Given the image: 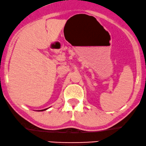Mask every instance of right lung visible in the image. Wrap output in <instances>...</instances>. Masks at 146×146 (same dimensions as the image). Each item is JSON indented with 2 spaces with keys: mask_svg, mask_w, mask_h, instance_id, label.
I'll return each instance as SVG.
<instances>
[{
  "mask_svg": "<svg viewBox=\"0 0 146 146\" xmlns=\"http://www.w3.org/2000/svg\"><path fill=\"white\" fill-rule=\"evenodd\" d=\"M47 109V108H46ZM46 109H44V110H38V111H44V110H46Z\"/></svg>",
  "mask_w": 146,
  "mask_h": 146,
  "instance_id": "1",
  "label": "right lung"
}]
</instances>
